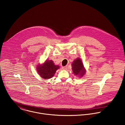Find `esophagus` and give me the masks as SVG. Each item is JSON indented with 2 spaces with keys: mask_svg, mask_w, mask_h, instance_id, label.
<instances>
[{
  "mask_svg": "<svg viewBox=\"0 0 125 125\" xmlns=\"http://www.w3.org/2000/svg\"><path fill=\"white\" fill-rule=\"evenodd\" d=\"M62 69L63 70H67V66H64L62 67Z\"/></svg>",
  "mask_w": 125,
  "mask_h": 125,
  "instance_id": "34e87169",
  "label": "esophagus"
}]
</instances>
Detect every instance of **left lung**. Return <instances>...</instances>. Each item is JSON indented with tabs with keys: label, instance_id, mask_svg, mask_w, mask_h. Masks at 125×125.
I'll use <instances>...</instances> for the list:
<instances>
[{
	"label": "left lung",
	"instance_id": "8db88e82",
	"mask_svg": "<svg viewBox=\"0 0 125 125\" xmlns=\"http://www.w3.org/2000/svg\"><path fill=\"white\" fill-rule=\"evenodd\" d=\"M72 70L75 75H80L82 76L85 73L84 66L81 60L79 58H77L72 63Z\"/></svg>",
	"mask_w": 125,
	"mask_h": 125
}]
</instances>
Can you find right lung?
Segmentation results:
<instances>
[{"label": "right lung", "instance_id": "right-lung-1", "mask_svg": "<svg viewBox=\"0 0 125 125\" xmlns=\"http://www.w3.org/2000/svg\"><path fill=\"white\" fill-rule=\"evenodd\" d=\"M59 68V66L54 65L52 60H47L42 65L38 66L37 70L42 78L50 79L54 75L56 71Z\"/></svg>", "mask_w": 125, "mask_h": 125}]
</instances>
